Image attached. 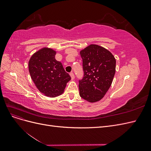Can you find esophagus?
I'll return each instance as SVG.
<instances>
[{"label":"esophagus","instance_id":"esophagus-1","mask_svg":"<svg viewBox=\"0 0 151 151\" xmlns=\"http://www.w3.org/2000/svg\"><path fill=\"white\" fill-rule=\"evenodd\" d=\"M70 77H71V79L73 80V79H74V78H75V76H74V73L73 72H70Z\"/></svg>","mask_w":151,"mask_h":151}]
</instances>
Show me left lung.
<instances>
[{
    "mask_svg": "<svg viewBox=\"0 0 151 151\" xmlns=\"http://www.w3.org/2000/svg\"><path fill=\"white\" fill-rule=\"evenodd\" d=\"M84 77L79 81V95L94 103L101 99L110 88L115 74L116 60L108 50L91 45L81 50Z\"/></svg>",
    "mask_w": 151,
    "mask_h": 151,
    "instance_id": "left-lung-1",
    "label": "left lung"
}]
</instances>
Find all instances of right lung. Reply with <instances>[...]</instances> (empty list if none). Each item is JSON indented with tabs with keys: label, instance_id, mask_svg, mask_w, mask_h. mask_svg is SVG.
Masks as SVG:
<instances>
[{
	"label": "right lung",
	"instance_id": "right-lung-1",
	"mask_svg": "<svg viewBox=\"0 0 151 151\" xmlns=\"http://www.w3.org/2000/svg\"><path fill=\"white\" fill-rule=\"evenodd\" d=\"M55 54L53 50L43 48L34 53L29 61V72L36 88L51 98L60 95L71 79L62 63L55 58Z\"/></svg>",
	"mask_w": 151,
	"mask_h": 151
}]
</instances>
